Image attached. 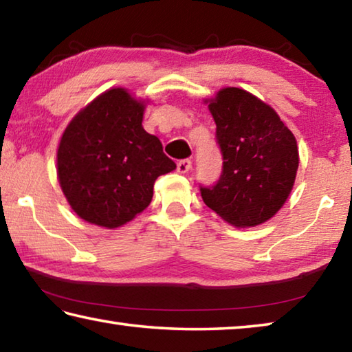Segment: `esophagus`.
Masks as SVG:
<instances>
[{
    "instance_id": "obj_1",
    "label": "esophagus",
    "mask_w": 352,
    "mask_h": 352,
    "mask_svg": "<svg viewBox=\"0 0 352 352\" xmlns=\"http://www.w3.org/2000/svg\"><path fill=\"white\" fill-rule=\"evenodd\" d=\"M192 168V162H190V160H188V158H184V160H180V162L177 163V170L180 172V174H186V172Z\"/></svg>"
}]
</instances>
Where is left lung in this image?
Instances as JSON below:
<instances>
[{
  "mask_svg": "<svg viewBox=\"0 0 352 352\" xmlns=\"http://www.w3.org/2000/svg\"><path fill=\"white\" fill-rule=\"evenodd\" d=\"M222 174L200 186L208 208L237 228L267 222L294 188L298 147L294 133L270 105L241 88H223L210 100Z\"/></svg>",
  "mask_w": 352,
  "mask_h": 352,
  "instance_id": "8db88e82",
  "label": "left lung"
}]
</instances>
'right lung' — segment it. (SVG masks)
Listing matches in <instances>:
<instances>
[{"label": "right lung", "instance_id": "add662e5", "mask_svg": "<svg viewBox=\"0 0 352 352\" xmlns=\"http://www.w3.org/2000/svg\"><path fill=\"white\" fill-rule=\"evenodd\" d=\"M144 104L124 88L100 94L77 113L57 151L68 204L87 222L118 228L144 211L160 175L177 166L142 129Z\"/></svg>", "mask_w": 352, "mask_h": 352}]
</instances>
